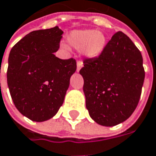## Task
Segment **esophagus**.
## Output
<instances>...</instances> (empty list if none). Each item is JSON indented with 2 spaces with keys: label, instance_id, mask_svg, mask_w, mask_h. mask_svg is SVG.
<instances>
[{
  "label": "esophagus",
  "instance_id": "esophagus-1",
  "mask_svg": "<svg viewBox=\"0 0 156 156\" xmlns=\"http://www.w3.org/2000/svg\"><path fill=\"white\" fill-rule=\"evenodd\" d=\"M82 67V60H78L77 61V68H76V71L77 72H79L80 71V69Z\"/></svg>",
  "mask_w": 156,
  "mask_h": 156
}]
</instances>
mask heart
Listing matches in <instances>:
<instances>
[{
	"mask_svg": "<svg viewBox=\"0 0 156 156\" xmlns=\"http://www.w3.org/2000/svg\"><path fill=\"white\" fill-rule=\"evenodd\" d=\"M67 43L74 49H82V53L89 58L97 57L105 46V35L95 30H76L66 37Z\"/></svg>",
	"mask_w": 156,
	"mask_h": 156,
	"instance_id": "obj_1",
	"label": "heart"
}]
</instances>
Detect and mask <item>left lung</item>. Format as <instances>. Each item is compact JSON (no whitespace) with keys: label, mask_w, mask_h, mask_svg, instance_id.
<instances>
[{"label":"left lung","mask_w":156,"mask_h":156,"mask_svg":"<svg viewBox=\"0 0 156 156\" xmlns=\"http://www.w3.org/2000/svg\"><path fill=\"white\" fill-rule=\"evenodd\" d=\"M80 70L84 80L86 108L98 124L119 125L139 104L145 79L143 58L127 36L118 31L94 58H86Z\"/></svg>","instance_id":"obj_1"}]
</instances>
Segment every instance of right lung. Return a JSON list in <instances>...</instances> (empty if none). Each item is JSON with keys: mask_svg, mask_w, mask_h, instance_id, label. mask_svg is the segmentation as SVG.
<instances>
[{"mask_svg": "<svg viewBox=\"0 0 156 156\" xmlns=\"http://www.w3.org/2000/svg\"><path fill=\"white\" fill-rule=\"evenodd\" d=\"M63 31L58 27L31 31L12 47L7 81L14 105L30 120L50 119L64 102L76 60L54 55Z\"/></svg>", "mask_w": 156, "mask_h": 156, "instance_id": "obj_1", "label": "right lung"}]
</instances>
